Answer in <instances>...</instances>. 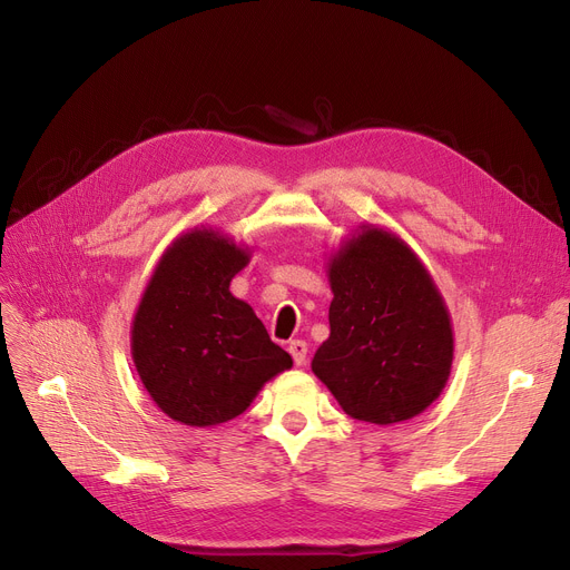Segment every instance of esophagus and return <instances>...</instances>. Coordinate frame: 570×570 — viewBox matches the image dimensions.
Here are the masks:
<instances>
[{"mask_svg": "<svg viewBox=\"0 0 570 570\" xmlns=\"http://www.w3.org/2000/svg\"><path fill=\"white\" fill-rule=\"evenodd\" d=\"M288 353L293 355V363L295 365H305V361H307V342H303V340L288 342Z\"/></svg>", "mask_w": 570, "mask_h": 570, "instance_id": "1", "label": "esophagus"}]
</instances>
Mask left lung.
<instances>
[{
	"label": "left lung",
	"instance_id": "1",
	"mask_svg": "<svg viewBox=\"0 0 570 570\" xmlns=\"http://www.w3.org/2000/svg\"><path fill=\"white\" fill-rule=\"evenodd\" d=\"M331 286V337L314 374L355 421L393 425L425 411L451 374L453 331L421 261L367 228L333 258Z\"/></svg>",
	"mask_w": 570,
	"mask_h": 570
}]
</instances>
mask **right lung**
<instances>
[{
	"label": "right lung",
	"mask_w": 570,
	"mask_h": 570,
	"mask_svg": "<svg viewBox=\"0 0 570 570\" xmlns=\"http://www.w3.org/2000/svg\"><path fill=\"white\" fill-rule=\"evenodd\" d=\"M213 230H191L164 254L131 331L142 385L173 421L209 428L247 411L265 381L293 365L254 309L230 295L247 265Z\"/></svg>",
	"instance_id": "add662e5"
}]
</instances>
